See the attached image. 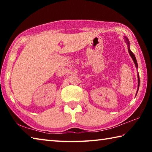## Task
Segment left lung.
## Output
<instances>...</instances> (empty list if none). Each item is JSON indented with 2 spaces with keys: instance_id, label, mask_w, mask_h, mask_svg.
Masks as SVG:
<instances>
[{
  "instance_id": "8db88e82",
  "label": "left lung",
  "mask_w": 152,
  "mask_h": 152,
  "mask_svg": "<svg viewBox=\"0 0 152 152\" xmlns=\"http://www.w3.org/2000/svg\"><path fill=\"white\" fill-rule=\"evenodd\" d=\"M125 42L127 43V45H128V51H129V53L131 57L132 58L133 61H134L136 68H137V67H138V66H137V60H136L135 56L134 54H133L132 51L130 50V48H129V42L128 39H127V38L126 37H125ZM140 77H139V75H138V89H139V86H140ZM137 91H138V90H137Z\"/></svg>"
}]
</instances>
